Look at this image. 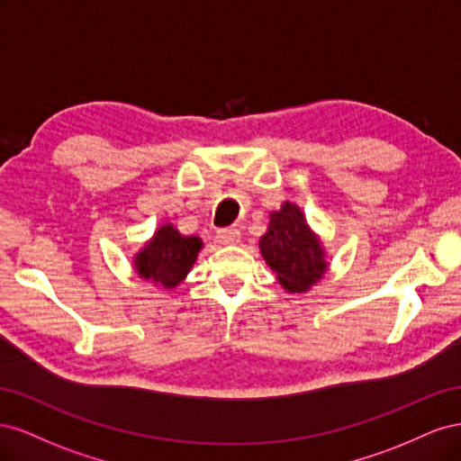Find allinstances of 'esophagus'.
Instances as JSON below:
<instances>
[{"mask_svg": "<svg viewBox=\"0 0 461 461\" xmlns=\"http://www.w3.org/2000/svg\"><path fill=\"white\" fill-rule=\"evenodd\" d=\"M215 240L222 246H234L240 242V230L239 229H221L215 234Z\"/></svg>", "mask_w": 461, "mask_h": 461, "instance_id": "1", "label": "esophagus"}]
</instances>
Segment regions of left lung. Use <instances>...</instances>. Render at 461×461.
<instances>
[{"label":"left lung","mask_w":461,"mask_h":461,"mask_svg":"<svg viewBox=\"0 0 461 461\" xmlns=\"http://www.w3.org/2000/svg\"><path fill=\"white\" fill-rule=\"evenodd\" d=\"M259 252L276 275L278 285L290 294L308 292L329 269L321 236L312 230L302 209L288 200L269 213L267 230L259 239Z\"/></svg>","instance_id":"left-lung-1"}]
</instances>
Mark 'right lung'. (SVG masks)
Wrapping results in <instances>:
<instances>
[{
	"instance_id": "add662e5",
	"label": "right lung",
	"mask_w": 461,
	"mask_h": 461,
	"mask_svg": "<svg viewBox=\"0 0 461 461\" xmlns=\"http://www.w3.org/2000/svg\"><path fill=\"white\" fill-rule=\"evenodd\" d=\"M202 248L200 236L180 234L173 222H165L134 254L132 267L149 285L171 290L192 271Z\"/></svg>"
}]
</instances>
